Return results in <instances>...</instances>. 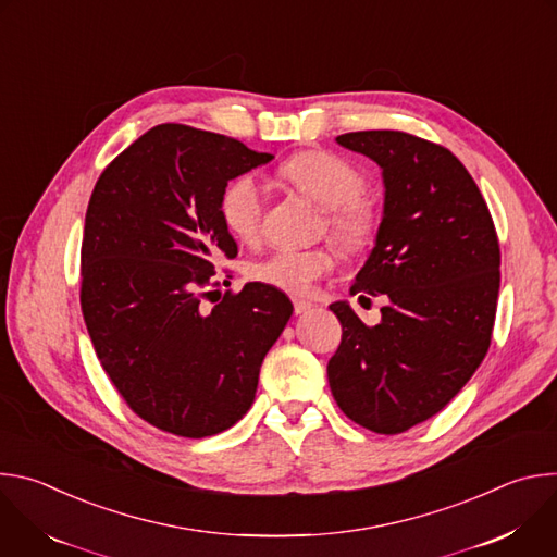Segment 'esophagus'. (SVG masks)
<instances>
[{"instance_id": "obj_1", "label": "esophagus", "mask_w": 557, "mask_h": 557, "mask_svg": "<svg viewBox=\"0 0 557 557\" xmlns=\"http://www.w3.org/2000/svg\"><path fill=\"white\" fill-rule=\"evenodd\" d=\"M310 306H312V304H310V301H306V299H297V297L293 299V308H295V314H304L306 310H310Z\"/></svg>"}]
</instances>
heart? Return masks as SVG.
Segmentation results:
<instances>
[{"label":"heart","mask_w":557,"mask_h":557,"mask_svg":"<svg viewBox=\"0 0 557 557\" xmlns=\"http://www.w3.org/2000/svg\"><path fill=\"white\" fill-rule=\"evenodd\" d=\"M282 183L324 209V222L331 240L346 253L366 251L379 231V207L363 191L366 178L348 158L308 149L293 153L277 168ZM267 196L260 181L251 174L233 178L220 196V215L226 231L245 245H256L262 235ZM335 269V256L329 249H277L251 264L256 282L284 293L304 295L310 286Z\"/></svg>","instance_id":"heart-1"}]
</instances>
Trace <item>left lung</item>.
Returning a JSON list of instances; mask_svg holds the SVG:
<instances>
[{"label": "left lung", "mask_w": 557, "mask_h": 557, "mask_svg": "<svg viewBox=\"0 0 557 557\" xmlns=\"http://www.w3.org/2000/svg\"><path fill=\"white\" fill-rule=\"evenodd\" d=\"M383 174L376 243L350 295H385L366 326L331 304L342 344L329 383L342 412L376 434L438 414L485 359L500 288V247L487 202L458 158L425 138L370 129L337 136Z\"/></svg>", "instance_id": "1"}]
</instances>
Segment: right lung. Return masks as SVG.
<instances>
[{"label":"right lung","mask_w":557,"mask_h":557,"mask_svg":"<svg viewBox=\"0 0 557 557\" xmlns=\"http://www.w3.org/2000/svg\"><path fill=\"white\" fill-rule=\"evenodd\" d=\"M178 123L145 132L99 176L82 243V310L97 357L149 425L205 438L240 421L260 366L293 314L262 282L205 308L218 256L237 245L220 215L228 181L271 161ZM213 301V299H211Z\"/></svg>","instance_id":"obj_1"}]
</instances>
